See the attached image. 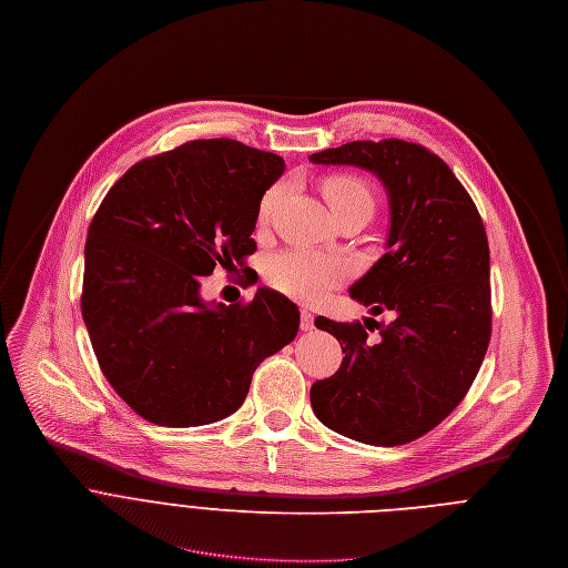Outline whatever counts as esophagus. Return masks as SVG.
<instances>
[{"mask_svg":"<svg viewBox=\"0 0 568 568\" xmlns=\"http://www.w3.org/2000/svg\"><path fill=\"white\" fill-rule=\"evenodd\" d=\"M313 313L311 311H306V308H302V313H300V328L302 331H311L313 328Z\"/></svg>","mask_w":568,"mask_h":568,"instance_id":"esophagus-1","label":"esophagus"}]
</instances>
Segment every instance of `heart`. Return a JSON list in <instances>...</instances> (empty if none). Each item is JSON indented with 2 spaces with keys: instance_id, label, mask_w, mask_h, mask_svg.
Wrapping results in <instances>:
<instances>
[{
  "instance_id": "b5f03b06",
  "label": "heart",
  "mask_w": 568,
  "mask_h": 568,
  "mask_svg": "<svg viewBox=\"0 0 568 568\" xmlns=\"http://www.w3.org/2000/svg\"><path fill=\"white\" fill-rule=\"evenodd\" d=\"M282 187H273L264 194L260 205V219L266 221L271 210L275 207ZM324 199L328 201L333 212H339L352 205H369L374 207L372 190L358 176H333L324 183ZM347 264L337 257L320 255L304 248H293L275 255L268 262L266 280L268 284L304 304H313L322 300L333 286H337L347 277Z\"/></svg>"
}]
</instances>
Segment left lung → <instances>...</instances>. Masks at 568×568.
<instances>
[{
    "mask_svg": "<svg viewBox=\"0 0 568 568\" xmlns=\"http://www.w3.org/2000/svg\"><path fill=\"white\" fill-rule=\"evenodd\" d=\"M308 159L354 165L383 183L387 253L349 295L372 315H392L383 326L374 317L315 320L337 337L345 358L311 387L313 412L328 429L361 443H409L464 400L484 363L493 320L484 221L459 179L423 145L354 141ZM369 321L382 328L376 344L366 333Z\"/></svg>",
    "mask_w": 568,
    "mask_h": 568,
    "instance_id": "obj_1",
    "label": "left lung"
}]
</instances>
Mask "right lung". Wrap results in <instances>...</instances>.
Instances as JSON below:
<instances>
[{"mask_svg": "<svg viewBox=\"0 0 568 568\" xmlns=\"http://www.w3.org/2000/svg\"><path fill=\"white\" fill-rule=\"evenodd\" d=\"M284 159L233 139L190 141L130 168L87 235L82 320L98 365L145 420L196 427L237 412L260 363L297 335V306L257 288L205 302L214 266H244Z\"/></svg>", "mask_w": 568, "mask_h": 568, "instance_id": "add662e5", "label": "right lung"}]
</instances>
